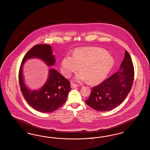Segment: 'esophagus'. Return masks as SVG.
Returning a JSON list of instances; mask_svg holds the SVG:
<instances>
[{
  "mask_svg": "<svg viewBox=\"0 0 150 150\" xmlns=\"http://www.w3.org/2000/svg\"><path fill=\"white\" fill-rule=\"evenodd\" d=\"M78 85L77 84L73 83H71V88H74L76 87H77Z\"/></svg>",
  "mask_w": 150,
  "mask_h": 150,
  "instance_id": "esophagus-1",
  "label": "esophagus"
}]
</instances>
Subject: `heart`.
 <instances>
[{"instance_id":"b5f03b06","label":"heart","mask_w":150,"mask_h":150,"mask_svg":"<svg viewBox=\"0 0 150 150\" xmlns=\"http://www.w3.org/2000/svg\"><path fill=\"white\" fill-rule=\"evenodd\" d=\"M113 59L108 53L99 48H79L73 56L67 55L61 62V71L66 77L73 73L81 71L75 79L77 81L87 80L95 84L102 81L108 73L113 65Z\"/></svg>"}]
</instances>
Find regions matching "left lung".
<instances>
[{
    "instance_id": "obj_1",
    "label": "left lung",
    "mask_w": 150,
    "mask_h": 150,
    "mask_svg": "<svg viewBox=\"0 0 150 150\" xmlns=\"http://www.w3.org/2000/svg\"><path fill=\"white\" fill-rule=\"evenodd\" d=\"M134 66L125 50L124 59L118 71L111 75L100 85L93 87L86 103L95 110H110L124 102L133 86Z\"/></svg>"
}]
</instances>
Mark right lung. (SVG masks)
Returning a JSON list of instances; mask_svg holds the SVG:
<instances>
[{"label": "right lung", "instance_id": "right-lung-1", "mask_svg": "<svg viewBox=\"0 0 150 150\" xmlns=\"http://www.w3.org/2000/svg\"><path fill=\"white\" fill-rule=\"evenodd\" d=\"M39 58L48 66L55 63L51 47L46 44L35 45L26 54L23 59L18 73V81L25 99L35 110L43 113L56 110L65 102L71 88L70 81L55 69H49L47 81L42 88L32 91L24 82L22 69L25 62L30 58Z\"/></svg>", "mask_w": 150, "mask_h": 150}]
</instances>
